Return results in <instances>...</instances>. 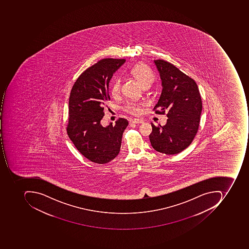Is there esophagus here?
<instances>
[{
    "mask_svg": "<svg viewBox=\"0 0 249 249\" xmlns=\"http://www.w3.org/2000/svg\"><path fill=\"white\" fill-rule=\"evenodd\" d=\"M131 122L132 123V124H143V122H144V121H143V120H142V119H137V118H135V119H134V120H132V121H131Z\"/></svg>",
    "mask_w": 249,
    "mask_h": 249,
    "instance_id": "1",
    "label": "esophagus"
}]
</instances>
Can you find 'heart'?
I'll use <instances>...</instances> for the list:
<instances>
[{
  "label": "heart",
  "instance_id": "obj_1",
  "mask_svg": "<svg viewBox=\"0 0 249 249\" xmlns=\"http://www.w3.org/2000/svg\"><path fill=\"white\" fill-rule=\"evenodd\" d=\"M131 74L142 85L143 88L150 87L154 81L155 75L153 70L146 64H140L131 70ZM121 81L119 77H115L111 83V92L114 96H117L121 91ZM144 103L139 102H128L124 107L125 112L132 115H138L142 111Z\"/></svg>",
  "mask_w": 249,
  "mask_h": 249
}]
</instances>
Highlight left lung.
I'll return each mask as SVG.
<instances>
[{
  "label": "left lung",
  "instance_id": "8db88e82",
  "mask_svg": "<svg viewBox=\"0 0 249 249\" xmlns=\"http://www.w3.org/2000/svg\"><path fill=\"white\" fill-rule=\"evenodd\" d=\"M162 85L155 106L156 114L167 113V124H151L150 135L153 149L167 155L178 154L192 143L198 130L202 101L197 84L178 67L164 60H155Z\"/></svg>",
  "mask_w": 249,
  "mask_h": 249
}]
</instances>
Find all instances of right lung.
Segmentation results:
<instances>
[{"mask_svg": "<svg viewBox=\"0 0 249 249\" xmlns=\"http://www.w3.org/2000/svg\"><path fill=\"white\" fill-rule=\"evenodd\" d=\"M125 61L99 60L80 75L70 92L69 138L81 154L97 164L109 162L118 155L123 133L128 124L124 118H119L114 125L105 127L101 124L104 107L110 100L109 81Z\"/></svg>", "mask_w": 249, "mask_h": 249, "instance_id": "obj_1", "label": "right lung"}]
</instances>
